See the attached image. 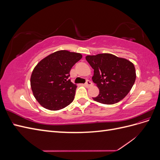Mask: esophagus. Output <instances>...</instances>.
I'll use <instances>...</instances> for the list:
<instances>
[{
	"label": "esophagus",
	"instance_id": "34e87169",
	"mask_svg": "<svg viewBox=\"0 0 160 160\" xmlns=\"http://www.w3.org/2000/svg\"><path fill=\"white\" fill-rule=\"evenodd\" d=\"M84 85L86 87V88H89V87L93 85V83H92L90 81H87V82L84 84Z\"/></svg>",
	"mask_w": 160,
	"mask_h": 160
}]
</instances>
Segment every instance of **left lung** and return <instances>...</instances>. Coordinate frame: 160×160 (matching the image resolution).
<instances>
[{
  "label": "left lung",
  "instance_id": "1",
  "mask_svg": "<svg viewBox=\"0 0 160 160\" xmlns=\"http://www.w3.org/2000/svg\"><path fill=\"white\" fill-rule=\"evenodd\" d=\"M85 59L94 69L92 80L99 89V95L93 98L94 101L111 105L128 94L136 78L132 62L109 53L88 55Z\"/></svg>",
  "mask_w": 160,
  "mask_h": 160
}]
</instances>
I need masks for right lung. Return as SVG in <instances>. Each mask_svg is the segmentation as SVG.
<instances>
[{
	"instance_id": "add662e5",
	"label": "right lung",
	"mask_w": 160,
	"mask_h": 160,
	"mask_svg": "<svg viewBox=\"0 0 160 160\" xmlns=\"http://www.w3.org/2000/svg\"><path fill=\"white\" fill-rule=\"evenodd\" d=\"M81 58L80 53L61 50L47 56L35 66L31 77V87L42 107L57 111L72 103L77 85L68 78L72 67Z\"/></svg>"
}]
</instances>
